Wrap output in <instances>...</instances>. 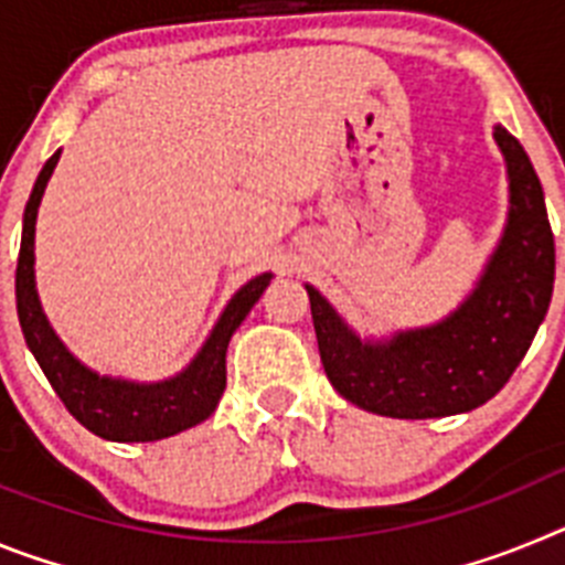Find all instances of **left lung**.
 <instances>
[{
	"label": "left lung",
	"instance_id": "obj_1",
	"mask_svg": "<svg viewBox=\"0 0 565 565\" xmlns=\"http://www.w3.org/2000/svg\"><path fill=\"white\" fill-rule=\"evenodd\" d=\"M495 141L509 178L507 226L472 294L450 317L371 342L306 286L322 367L339 396L362 411L391 418L476 411L509 382L546 317L555 237L543 186L515 135L495 127Z\"/></svg>",
	"mask_w": 565,
	"mask_h": 565
}]
</instances>
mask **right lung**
Returning <instances> with one entry per match:
<instances>
[{"mask_svg": "<svg viewBox=\"0 0 565 565\" xmlns=\"http://www.w3.org/2000/svg\"><path fill=\"white\" fill-rule=\"evenodd\" d=\"M58 154L62 149L50 154L39 172L22 221V246H19L17 263V311L30 353L36 356L39 367L53 384L64 407L73 413V418L107 441H158V438H169L206 422L226 391L228 339L252 311L254 302L263 297L274 274H259V277L248 279L246 286L228 299V306L223 308L217 326L212 328L198 356L178 376L149 384L98 376L64 348L56 331L50 328L36 294V271H33L36 214L44 186L58 163Z\"/></svg>", "mask_w": 565, "mask_h": 565, "instance_id": "obj_1", "label": "right lung"}]
</instances>
